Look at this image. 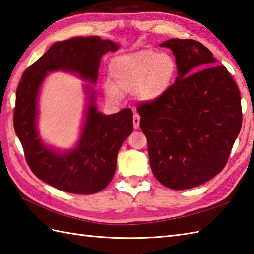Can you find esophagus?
Segmentation results:
<instances>
[{
  "label": "esophagus",
  "instance_id": "1",
  "mask_svg": "<svg viewBox=\"0 0 254 254\" xmlns=\"http://www.w3.org/2000/svg\"><path fill=\"white\" fill-rule=\"evenodd\" d=\"M139 121H141V117H139L137 113H135L133 117V126H134V128L135 130H137V128H139Z\"/></svg>",
  "mask_w": 254,
  "mask_h": 254
}]
</instances>
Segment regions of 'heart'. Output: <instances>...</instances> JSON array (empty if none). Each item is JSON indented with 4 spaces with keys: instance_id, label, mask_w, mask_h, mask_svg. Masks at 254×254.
<instances>
[{
    "instance_id": "1",
    "label": "heart",
    "mask_w": 254,
    "mask_h": 254,
    "mask_svg": "<svg viewBox=\"0 0 254 254\" xmlns=\"http://www.w3.org/2000/svg\"><path fill=\"white\" fill-rule=\"evenodd\" d=\"M111 83L104 89L108 99L119 101L121 93L134 91L136 99L154 104L168 94L177 75V62L169 53L143 49L113 59Z\"/></svg>"
}]
</instances>
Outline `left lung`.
<instances>
[{"label":"left lung","mask_w":254,"mask_h":254,"mask_svg":"<svg viewBox=\"0 0 254 254\" xmlns=\"http://www.w3.org/2000/svg\"><path fill=\"white\" fill-rule=\"evenodd\" d=\"M174 53L178 76L163 99L138 108L150 168L161 185L186 190L219 174L242 123L234 78L206 47L192 39L161 42Z\"/></svg>","instance_id":"obj_1"}]
</instances>
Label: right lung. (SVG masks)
<instances>
[{
  "label": "right lung",
  "mask_w": 254,
  "mask_h": 254,
  "mask_svg": "<svg viewBox=\"0 0 254 254\" xmlns=\"http://www.w3.org/2000/svg\"><path fill=\"white\" fill-rule=\"evenodd\" d=\"M115 41L98 36L58 41L24 72L16 90L15 133L23 145L31 171L48 185L74 194H93L109 185L117 168V156L133 131V112L123 109L104 115L97 107L94 89L100 59L119 50ZM52 71L71 72L86 82V105L77 144L60 150L44 142L37 130L39 96Z\"/></svg>",
  "instance_id": "add662e5"
}]
</instances>
